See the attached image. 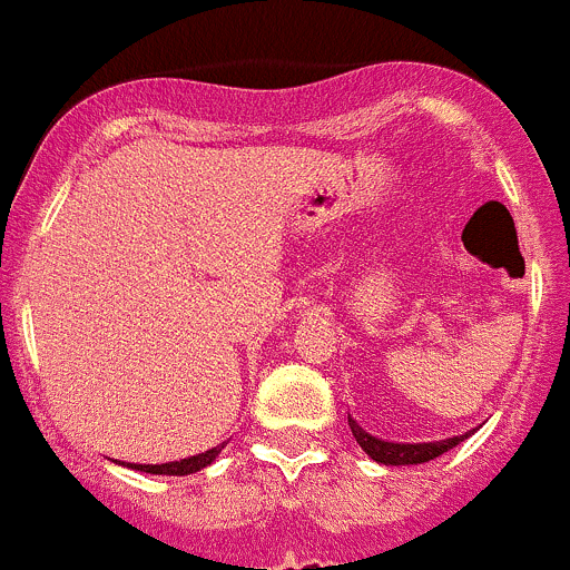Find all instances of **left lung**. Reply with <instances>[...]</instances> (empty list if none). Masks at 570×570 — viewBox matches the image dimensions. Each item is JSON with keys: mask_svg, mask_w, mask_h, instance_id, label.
Returning <instances> with one entry per match:
<instances>
[{"mask_svg": "<svg viewBox=\"0 0 570 570\" xmlns=\"http://www.w3.org/2000/svg\"><path fill=\"white\" fill-rule=\"evenodd\" d=\"M348 426H352V435L357 438V443L363 446V452L368 454L374 463L382 465H421V463H430V460L441 458L443 452L454 449L458 443H463L465 438L474 435V430L465 432V435L458 438H446V441H432V443H391V441H382V438L368 435L357 421L348 415Z\"/></svg>", "mask_w": 570, "mask_h": 570, "instance_id": "8db88e82", "label": "left lung"}]
</instances>
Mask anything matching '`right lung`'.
Here are the masks:
<instances>
[{
  "label": "right lung",
  "instance_id": "add662e5",
  "mask_svg": "<svg viewBox=\"0 0 570 570\" xmlns=\"http://www.w3.org/2000/svg\"><path fill=\"white\" fill-rule=\"evenodd\" d=\"M227 446V441L218 443V446L207 449V452L202 454H194V458L188 460H177V463H160V465H138V463H127V469L132 471H144V474H163V476H188V474H196V471L207 469V465L213 463V460L222 454V449ZM124 465V463H118Z\"/></svg>",
  "mask_w": 570,
  "mask_h": 570
}]
</instances>
